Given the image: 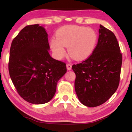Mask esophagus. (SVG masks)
Returning <instances> with one entry per match:
<instances>
[{"label": "esophagus", "mask_w": 132, "mask_h": 132, "mask_svg": "<svg viewBox=\"0 0 132 132\" xmlns=\"http://www.w3.org/2000/svg\"><path fill=\"white\" fill-rule=\"evenodd\" d=\"M66 67H67V69H68V70H71V69H72V64L70 63L67 64Z\"/></svg>", "instance_id": "1"}]
</instances>
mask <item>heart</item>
<instances>
[{
  "instance_id": "1",
  "label": "heart",
  "mask_w": 132,
  "mask_h": 132,
  "mask_svg": "<svg viewBox=\"0 0 132 132\" xmlns=\"http://www.w3.org/2000/svg\"><path fill=\"white\" fill-rule=\"evenodd\" d=\"M57 38H52L51 46L57 59L66 56L64 46H68V52L76 60H82L89 56L95 50L97 42V33L92 29L83 26H66L56 33Z\"/></svg>"
}]
</instances>
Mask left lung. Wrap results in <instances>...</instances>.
I'll use <instances>...</instances> for the list:
<instances>
[{"mask_svg":"<svg viewBox=\"0 0 132 132\" xmlns=\"http://www.w3.org/2000/svg\"><path fill=\"white\" fill-rule=\"evenodd\" d=\"M97 45L89 57L73 64L75 89L79 100L87 107L106 102L116 91L120 81L122 55L113 33L100 25Z\"/></svg>","mask_w":132,"mask_h":132,"instance_id":"left-lung-1","label":"left lung"}]
</instances>
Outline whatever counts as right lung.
Wrapping results in <instances>:
<instances>
[{"label": "right lung", "mask_w": 132, "mask_h": 132, "mask_svg": "<svg viewBox=\"0 0 132 132\" xmlns=\"http://www.w3.org/2000/svg\"><path fill=\"white\" fill-rule=\"evenodd\" d=\"M47 34L39 24L28 25L13 39L10 49L9 72L21 97L30 103L49 102L66 64L50 56Z\"/></svg>", "instance_id": "right-lung-1"}]
</instances>
